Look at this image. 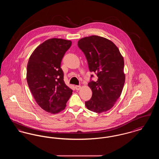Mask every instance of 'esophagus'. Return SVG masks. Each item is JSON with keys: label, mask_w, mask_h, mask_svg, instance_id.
<instances>
[{"label": "esophagus", "mask_w": 159, "mask_h": 159, "mask_svg": "<svg viewBox=\"0 0 159 159\" xmlns=\"http://www.w3.org/2000/svg\"><path fill=\"white\" fill-rule=\"evenodd\" d=\"M75 88H76V89L77 91H79V90L80 89L81 86H79V85H76V86H75Z\"/></svg>", "instance_id": "obj_1"}]
</instances>
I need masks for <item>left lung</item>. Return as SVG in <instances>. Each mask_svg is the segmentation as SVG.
<instances>
[{"label":"left lung","mask_w":159,"mask_h":159,"mask_svg":"<svg viewBox=\"0 0 159 159\" xmlns=\"http://www.w3.org/2000/svg\"><path fill=\"white\" fill-rule=\"evenodd\" d=\"M77 45L85 55L90 71L98 77L96 82L91 80L88 83L92 95L85 106L95 113L107 111L113 107L123 90L125 82L123 58L113 42L98 36L82 38Z\"/></svg>","instance_id":"obj_1"}]
</instances>
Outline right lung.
Returning <instances> with one entry per match:
<instances>
[{"label":"right lung","instance_id":"right-lung-1","mask_svg":"<svg viewBox=\"0 0 159 159\" xmlns=\"http://www.w3.org/2000/svg\"><path fill=\"white\" fill-rule=\"evenodd\" d=\"M71 41L53 38L38 46L27 67V81L38 105L46 111L56 114L62 111L73 90L64 81L61 63Z\"/></svg>","mask_w":159,"mask_h":159}]
</instances>
